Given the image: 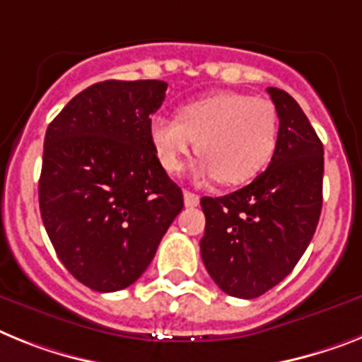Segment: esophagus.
Wrapping results in <instances>:
<instances>
[{"label":"esophagus","instance_id":"34e87169","mask_svg":"<svg viewBox=\"0 0 362 362\" xmlns=\"http://www.w3.org/2000/svg\"><path fill=\"white\" fill-rule=\"evenodd\" d=\"M199 202H200V197L197 195V193L184 191V204H186L187 208H195V206H199Z\"/></svg>","mask_w":362,"mask_h":362}]
</instances>
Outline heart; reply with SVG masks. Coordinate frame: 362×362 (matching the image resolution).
Segmentation results:
<instances>
[{
	"mask_svg": "<svg viewBox=\"0 0 362 362\" xmlns=\"http://www.w3.org/2000/svg\"><path fill=\"white\" fill-rule=\"evenodd\" d=\"M278 110L267 99L221 92L186 103L178 119L154 115L148 123L158 162L167 173L180 171L197 141L200 178L241 184L269 163L278 141Z\"/></svg>",
	"mask_w": 362,
	"mask_h": 362,
	"instance_id": "1",
	"label": "heart"
}]
</instances>
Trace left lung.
I'll return each instance as SVG.
<instances>
[{"instance_id": "left-lung-1", "label": "left lung", "mask_w": 362, "mask_h": 362, "mask_svg": "<svg viewBox=\"0 0 362 362\" xmlns=\"http://www.w3.org/2000/svg\"><path fill=\"white\" fill-rule=\"evenodd\" d=\"M279 117L265 171L224 197H202L200 256L218 289L257 298L291 274L309 247L322 211L324 147L300 105L267 88Z\"/></svg>"}]
</instances>
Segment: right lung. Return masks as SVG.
I'll use <instances>...</instances> for the list:
<instances>
[{
    "mask_svg": "<svg viewBox=\"0 0 362 362\" xmlns=\"http://www.w3.org/2000/svg\"><path fill=\"white\" fill-rule=\"evenodd\" d=\"M165 90L163 81L92 84L45 132L38 182L45 232L73 278L99 293L134 284L184 208L148 136Z\"/></svg>",
    "mask_w": 362,
    "mask_h": 362,
    "instance_id": "obj_1",
    "label": "right lung"
}]
</instances>
